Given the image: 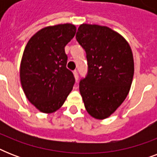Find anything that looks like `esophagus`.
<instances>
[{"mask_svg":"<svg viewBox=\"0 0 157 157\" xmlns=\"http://www.w3.org/2000/svg\"><path fill=\"white\" fill-rule=\"evenodd\" d=\"M73 74H74V76H75V78H76V80L77 81L79 78V76H78V72H77V71L76 70H75V71H73Z\"/></svg>","mask_w":157,"mask_h":157,"instance_id":"esophagus-1","label":"esophagus"}]
</instances>
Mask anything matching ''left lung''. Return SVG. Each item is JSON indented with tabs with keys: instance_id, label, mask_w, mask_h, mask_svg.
<instances>
[{
	"instance_id": "obj_1",
	"label": "left lung",
	"mask_w": 157,
	"mask_h": 157,
	"mask_svg": "<svg viewBox=\"0 0 157 157\" xmlns=\"http://www.w3.org/2000/svg\"><path fill=\"white\" fill-rule=\"evenodd\" d=\"M76 39L86 53L88 71L79 84L86 111L105 119L128 95L134 76V59L124 38L111 28L81 24Z\"/></svg>"
}]
</instances>
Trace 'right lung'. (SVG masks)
<instances>
[{
  "label": "right lung",
  "instance_id": "add662e5",
  "mask_svg": "<svg viewBox=\"0 0 157 157\" xmlns=\"http://www.w3.org/2000/svg\"><path fill=\"white\" fill-rule=\"evenodd\" d=\"M72 24L47 27L28 40L20 65V81L26 97L40 112L51 113L62 107L75 84L67 68L64 47L74 37Z\"/></svg>",
  "mask_w": 157,
  "mask_h": 157
}]
</instances>
